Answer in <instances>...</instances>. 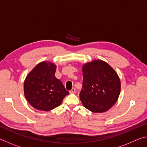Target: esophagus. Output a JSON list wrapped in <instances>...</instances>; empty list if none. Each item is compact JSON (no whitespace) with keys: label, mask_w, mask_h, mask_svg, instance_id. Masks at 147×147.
Wrapping results in <instances>:
<instances>
[{"label":"esophagus","mask_w":147,"mask_h":147,"mask_svg":"<svg viewBox=\"0 0 147 147\" xmlns=\"http://www.w3.org/2000/svg\"><path fill=\"white\" fill-rule=\"evenodd\" d=\"M75 92H76V89L74 88H72V90L70 91V93H71V94H74V93H75Z\"/></svg>","instance_id":"obj_1"}]
</instances>
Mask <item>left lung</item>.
Masks as SVG:
<instances>
[{"label": "left lung", "instance_id": "left-lung-1", "mask_svg": "<svg viewBox=\"0 0 147 147\" xmlns=\"http://www.w3.org/2000/svg\"><path fill=\"white\" fill-rule=\"evenodd\" d=\"M82 89L80 99L84 107L93 113H103L117 101L120 80L107 63L94 60L82 67Z\"/></svg>", "mask_w": 147, "mask_h": 147}]
</instances>
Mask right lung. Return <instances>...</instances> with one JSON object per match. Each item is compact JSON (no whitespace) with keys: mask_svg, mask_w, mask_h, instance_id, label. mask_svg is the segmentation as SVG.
Returning a JSON list of instances; mask_svg holds the SVG:
<instances>
[{"mask_svg":"<svg viewBox=\"0 0 147 147\" xmlns=\"http://www.w3.org/2000/svg\"><path fill=\"white\" fill-rule=\"evenodd\" d=\"M56 66L42 61L28 74L24 82L25 98L34 108L49 111L59 106L69 94L61 80L55 78Z\"/></svg>","mask_w":147,"mask_h":147,"instance_id":"1","label":"right lung"}]
</instances>
